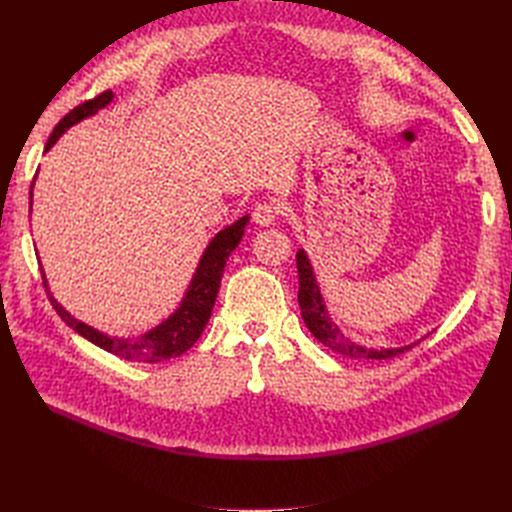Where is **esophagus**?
<instances>
[{
    "instance_id": "esophagus-1",
    "label": "esophagus",
    "mask_w": 512,
    "mask_h": 512,
    "mask_svg": "<svg viewBox=\"0 0 512 512\" xmlns=\"http://www.w3.org/2000/svg\"><path fill=\"white\" fill-rule=\"evenodd\" d=\"M277 213H280V207H277L275 203H260L254 209V222L262 228L271 226L277 220Z\"/></svg>"
}]
</instances>
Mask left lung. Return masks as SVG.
<instances>
[{
	"label": "left lung",
	"instance_id": "8db88e82",
	"mask_svg": "<svg viewBox=\"0 0 512 512\" xmlns=\"http://www.w3.org/2000/svg\"><path fill=\"white\" fill-rule=\"evenodd\" d=\"M297 269H299V307H301V316L305 327L312 331V335L318 339L322 346L331 348L337 354L350 356V359H393V356L410 350L416 346L421 339H416L414 344L408 346H399V348H365L361 344L352 342L350 337H346L342 331H339L337 322L331 318L327 305H324L320 286L316 282V275L312 269V262H309V256L305 250L297 252Z\"/></svg>",
	"mask_w": 512,
	"mask_h": 512
}]
</instances>
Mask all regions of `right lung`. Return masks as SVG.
<instances>
[{"label":"right lung","instance_id":"add662e5","mask_svg":"<svg viewBox=\"0 0 512 512\" xmlns=\"http://www.w3.org/2000/svg\"><path fill=\"white\" fill-rule=\"evenodd\" d=\"M111 102H113V91H104V94H100L98 98L72 108V111L55 126L44 151H49L66 130H70L72 126H76V123L87 117H94L100 108L108 106ZM32 196H34V183H32V190H29V213H32ZM247 224H250V215H243V218H239L237 222L222 228L218 235L209 241L203 256L198 260V267L192 275L190 286L185 290L179 307L166 320H162L158 327H153L151 331L138 337H113L94 327H89V324L74 318L68 309L53 297L49 290V282H46L44 269H40L42 282L46 286V294H49V301L55 307V312L70 329L83 335L87 342L96 344L106 352L117 354L121 359L136 361V363H160L166 359H175V356L188 352L196 344L200 333L205 331L207 322L211 318L215 297H218L226 260L232 252L237 250Z\"/></svg>","mask_w":512,"mask_h":512}]
</instances>
